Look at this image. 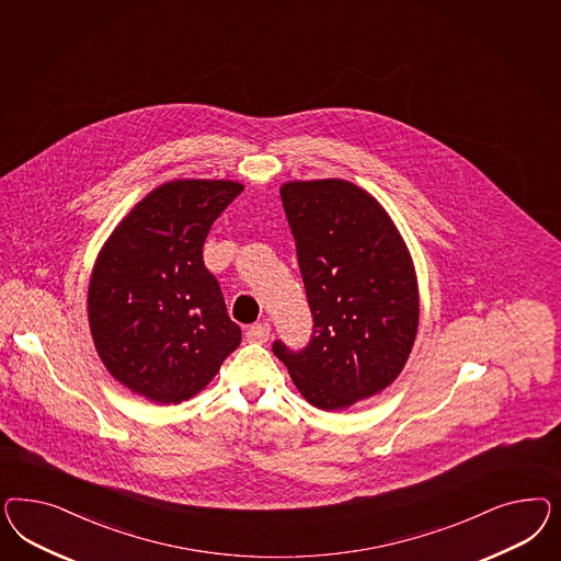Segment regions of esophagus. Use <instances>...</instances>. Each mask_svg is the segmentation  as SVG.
Returning a JSON list of instances; mask_svg holds the SVG:
<instances>
[{
  "instance_id": "1",
  "label": "esophagus",
  "mask_w": 561,
  "mask_h": 561,
  "mask_svg": "<svg viewBox=\"0 0 561 561\" xmlns=\"http://www.w3.org/2000/svg\"><path fill=\"white\" fill-rule=\"evenodd\" d=\"M272 335V327L270 323H256L247 331V337L249 341H255V343H265Z\"/></svg>"
}]
</instances>
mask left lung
Listing matches in <instances>:
<instances>
[{
	"label": "left lung",
	"mask_w": 561,
	"mask_h": 561,
	"mask_svg": "<svg viewBox=\"0 0 561 561\" xmlns=\"http://www.w3.org/2000/svg\"><path fill=\"white\" fill-rule=\"evenodd\" d=\"M282 202L312 312L302 352L273 343L296 389L323 411L385 391L420 324L413 259L387 209L343 179L288 181Z\"/></svg>",
	"instance_id": "obj_1"
}]
</instances>
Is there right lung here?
Listing matches in <instances>:
<instances>
[{
	"mask_svg": "<svg viewBox=\"0 0 561 561\" xmlns=\"http://www.w3.org/2000/svg\"><path fill=\"white\" fill-rule=\"evenodd\" d=\"M244 188L174 179L150 191L102 244L88 323L111 376L153 403L204 391L240 345L216 277L205 270L211 224Z\"/></svg>",
	"mask_w": 561,
	"mask_h": 561,
	"instance_id": "obj_1",
	"label": "right lung"
}]
</instances>
